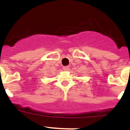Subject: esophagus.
Segmentation results:
<instances>
[{"label":"esophagus","mask_w":130,"mask_h":130,"mask_svg":"<svg viewBox=\"0 0 130 130\" xmlns=\"http://www.w3.org/2000/svg\"><path fill=\"white\" fill-rule=\"evenodd\" d=\"M69 69H70V67H69L68 66H64V67H63V70H65V71H68Z\"/></svg>","instance_id":"34e87169"}]
</instances>
